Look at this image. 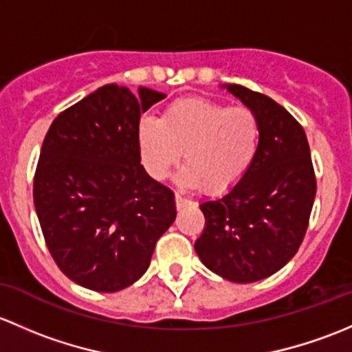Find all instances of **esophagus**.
Segmentation results:
<instances>
[{
	"instance_id": "34e87169",
	"label": "esophagus",
	"mask_w": 352,
	"mask_h": 352,
	"mask_svg": "<svg viewBox=\"0 0 352 352\" xmlns=\"http://www.w3.org/2000/svg\"><path fill=\"white\" fill-rule=\"evenodd\" d=\"M190 200H186V198H183L181 197V195H177L176 193V208L177 210H181V208H184V206H188L190 205Z\"/></svg>"
}]
</instances>
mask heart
I'll return each instance as SVG.
<instances>
[{"mask_svg":"<svg viewBox=\"0 0 352 352\" xmlns=\"http://www.w3.org/2000/svg\"><path fill=\"white\" fill-rule=\"evenodd\" d=\"M140 161L161 181L183 152L177 181L222 193L235 186L254 162L261 146V122L248 107H229L203 96L177 98L161 120L146 117L137 129Z\"/></svg>","mask_w":352,"mask_h":352,"instance_id":"b5f03b06","label":"heart"}]
</instances>
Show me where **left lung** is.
<instances>
[{
  "label": "left lung",
  "instance_id": "left-lung-1",
  "mask_svg": "<svg viewBox=\"0 0 352 352\" xmlns=\"http://www.w3.org/2000/svg\"><path fill=\"white\" fill-rule=\"evenodd\" d=\"M261 122V146L244 177L222 198L203 201L205 229L195 251L210 271L234 283L264 280L298 251L317 179L305 130L263 93L227 85Z\"/></svg>",
  "mask_w": 352,
  "mask_h": 352
}]
</instances>
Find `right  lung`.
<instances>
[{"mask_svg":"<svg viewBox=\"0 0 352 352\" xmlns=\"http://www.w3.org/2000/svg\"><path fill=\"white\" fill-rule=\"evenodd\" d=\"M166 95L104 85L60 111L43 139L34 203L50 256L103 293L135 283L176 219L175 193L140 164V113Z\"/></svg>","mask_w":352,"mask_h":352,"instance_id":"obj_1","label":"right lung"}]
</instances>
